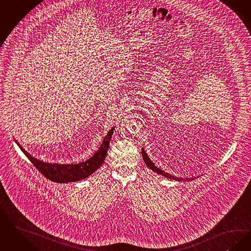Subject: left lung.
I'll return each instance as SVG.
<instances>
[{
	"mask_svg": "<svg viewBox=\"0 0 251 251\" xmlns=\"http://www.w3.org/2000/svg\"><path fill=\"white\" fill-rule=\"evenodd\" d=\"M142 156H143V160L144 161L146 162V164H147V166L151 169L152 171H154L155 173H157L158 175H161L162 176H164V177H166V178H169V179H174V180H177V181H191L193 180L194 178H192V177H190V178H182V177H176V176H171L169 175L168 173H166V172H164L163 170H161L160 168H158L155 164H154V162L151 161V158L148 156V154H147V152L145 151V150L142 148Z\"/></svg>",
	"mask_w": 251,
	"mask_h": 251,
	"instance_id": "left-lung-1",
	"label": "left lung"
}]
</instances>
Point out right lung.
Returning <instances> with one entry per match:
<instances>
[{
    "instance_id": "obj_1",
    "label": "right lung",
    "mask_w": 251,
    "mask_h": 251,
    "mask_svg": "<svg viewBox=\"0 0 251 251\" xmlns=\"http://www.w3.org/2000/svg\"><path fill=\"white\" fill-rule=\"evenodd\" d=\"M115 130V126L111 128V130L104 136L102 143L92 157L89 160L82 161L79 163H71V164H61V163H50L40 161L34 157H32L30 153L25 151L20 143L17 140L15 142L20 147L21 151L26 155V157L30 160V162L36 167V169L44 175L48 179L57 183H69L75 181L82 180L89 177L95 171L97 170L100 165L103 163L105 157L107 155V151L109 148L111 137Z\"/></svg>"
}]
</instances>
